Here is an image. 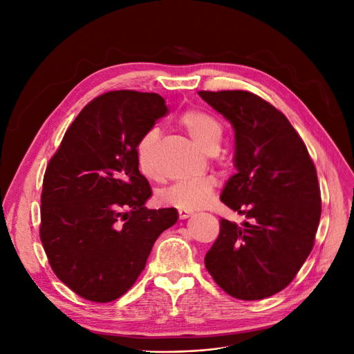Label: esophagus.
<instances>
[{
  "label": "esophagus",
  "mask_w": 354,
  "mask_h": 354,
  "mask_svg": "<svg viewBox=\"0 0 354 354\" xmlns=\"http://www.w3.org/2000/svg\"><path fill=\"white\" fill-rule=\"evenodd\" d=\"M192 214H194L192 211H187V209H179V211H178V215H179L180 219H187V218H189Z\"/></svg>",
  "instance_id": "1"
}]
</instances>
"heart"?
<instances>
[{
  "label": "heart",
  "mask_w": 354,
  "mask_h": 354,
  "mask_svg": "<svg viewBox=\"0 0 354 354\" xmlns=\"http://www.w3.org/2000/svg\"><path fill=\"white\" fill-rule=\"evenodd\" d=\"M180 127L187 135L205 152L216 149L222 136V124L212 115L202 110L185 111L179 120ZM158 140V130L151 129L139 139L136 145V159L140 172L147 178H155L156 171L152 163V151ZM216 179L214 176H202L192 180H182L158 192L159 203L178 209H199L211 202Z\"/></svg>",
  "instance_id": "heart-1"
}]
</instances>
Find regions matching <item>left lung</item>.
<instances>
[{
    "label": "left lung",
    "mask_w": 354,
    "mask_h": 354,
    "mask_svg": "<svg viewBox=\"0 0 354 354\" xmlns=\"http://www.w3.org/2000/svg\"><path fill=\"white\" fill-rule=\"evenodd\" d=\"M235 130L236 174L221 201L248 222L221 219L205 255L214 281L239 300L284 290L310 255L322 215L317 171L288 119L244 90L198 91Z\"/></svg>",
    "instance_id": "obj_1"
}]
</instances>
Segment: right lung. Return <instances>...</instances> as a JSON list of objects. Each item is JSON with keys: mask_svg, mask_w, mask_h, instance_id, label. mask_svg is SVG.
Segmentation results:
<instances>
[{"mask_svg": "<svg viewBox=\"0 0 354 354\" xmlns=\"http://www.w3.org/2000/svg\"><path fill=\"white\" fill-rule=\"evenodd\" d=\"M166 113L156 93L107 91L84 106L47 165L40 238L54 274L82 299L122 297L178 221L175 208L145 207L152 189L136 159L139 139Z\"/></svg>", "mask_w": 354, "mask_h": 354, "instance_id": "right-lung-1", "label": "right lung"}]
</instances>
